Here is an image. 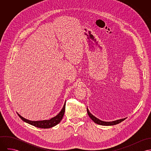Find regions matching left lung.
Listing matches in <instances>:
<instances>
[{"label":"left lung","mask_w":151,"mask_h":151,"mask_svg":"<svg viewBox=\"0 0 151 151\" xmlns=\"http://www.w3.org/2000/svg\"><path fill=\"white\" fill-rule=\"evenodd\" d=\"M87 113H88V116H89V117L92 120H93L96 124H99V125H102V126H113V125H116V124H117L121 123L122 122L124 121L126 119V118L122 119L117 120L113 121V122H104V121H102V120L98 119V118L95 117L93 115H92L89 112L88 108H87Z\"/></svg>","instance_id":"left-lung-1"}]
</instances>
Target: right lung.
Here are the masks:
<instances>
[{
  "instance_id": "right-lung-1",
  "label": "right lung",
  "mask_w": 151,
  "mask_h": 151,
  "mask_svg": "<svg viewBox=\"0 0 151 151\" xmlns=\"http://www.w3.org/2000/svg\"><path fill=\"white\" fill-rule=\"evenodd\" d=\"M65 107V102L63 107L61 110V111L59 112V113L58 115H56L55 117H53L52 119H50V120H41V121H31L22 117V116H20L19 113H17V114L24 122L32 126H34L36 127L41 128V129H49L56 126L58 124H59L60 122V121L62 120L63 117L64 116Z\"/></svg>"
}]
</instances>
